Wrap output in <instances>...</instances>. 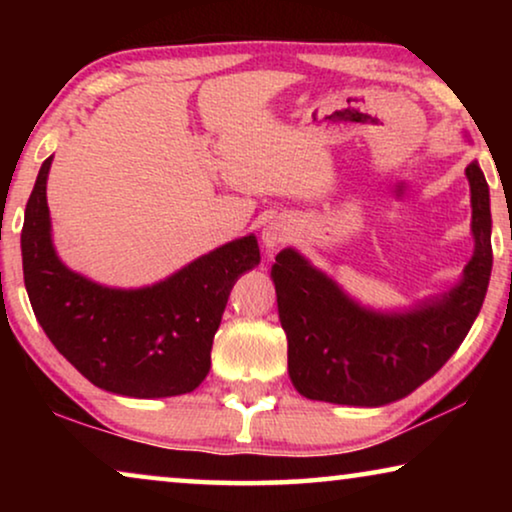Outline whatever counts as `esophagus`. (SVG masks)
I'll use <instances>...</instances> for the list:
<instances>
[{
    "label": "esophagus",
    "instance_id": "obj_1",
    "mask_svg": "<svg viewBox=\"0 0 512 512\" xmlns=\"http://www.w3.org/2000/svg\"><path fill=\"white\" fill-rule=\"evenodd\" d=\"M289 237H291L289 223L279 221V219L268 221L261 230V240L265 244V249H277L279 244H284L286 240H289Z\"/></svg>",
    "mask_w": 512,
    "mask_h": 512
}]
</instances>
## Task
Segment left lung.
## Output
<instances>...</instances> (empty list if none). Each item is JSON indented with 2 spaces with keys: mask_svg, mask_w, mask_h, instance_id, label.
<instances>
[{
  "mask_svg": "<svg viewBox=\"0 0 512 512\" xmlns=\"http://www.w3.org/2000/svg\"><path fill=\"white\" fill-rule=\"evenodd\" d=\"M471 186L473 256L450 291L405 310H373L354 300L293 247L277 254L272 282L289 340V377L300 396L380 408L412 394L457 352L478 317L492 277L489 186L478 160Z\"/></svg>",
  "mask_w": 512,
  "mask_h": 512,
  "instance_id": "8db88e82",
  "label": "left lung"
}]
</instances>
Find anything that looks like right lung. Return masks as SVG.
<instances>
[{
    "label": "right lung",
    "instance_id": "right-lung-1",
    "mask_svg": "<svg viewBox=\"0 0 512 512\" xmlns=\"http://www.w3.org/2000/svg\"><path fill=\"white\" fill-rule=\"evenodd\" d=\"M41 165L25 207L23 275L34 317L55 349L104 391L188 394L212 366V342L237 277L261 263L256 235L221 244L151 286L114 289L69 270L53 247Z\"/></svg>",
    "mask_w": 512,
    "mask_h": 512
}]
</instances>
